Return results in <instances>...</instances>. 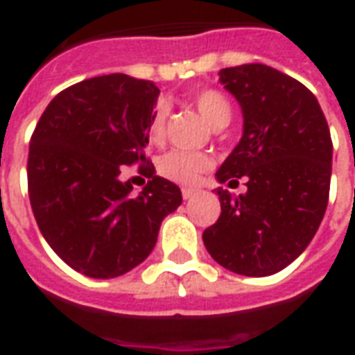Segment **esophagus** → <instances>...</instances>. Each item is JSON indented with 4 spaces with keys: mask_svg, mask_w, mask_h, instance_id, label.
Listing matches in <instances>:
<instances>
[{
    "mask_svg": "<svg viewBox=\"0 0 355 355\" xmlns=\"http://www.w3.org/2000/svg\"><path fill=\"white\" fill-rule=\"evenodd\" d=\"M195 193H197V189H193V187H183V189H182V197L185 198V200H187V198L193 197Z\"/></svg>",
    "mask_w": 355,
    "mask_h": 355,
    "instance_id": "obj_1",
    "label": "esophagus"
}]
</instances>
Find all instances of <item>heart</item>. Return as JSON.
<instances>
[{
    "instance_id": "obj_1",
    "label": "heart",
    "mask_w": 355,
    "mask_h": 355,
    "mask_svg": "<svg viewBox=\"0 0 355 355\" xmlns=\"http://www.w3.org/2000/svg\"><path fill=\"white\" fill-rule=\"evenodd\" d=\"M191 103L198 110V114L214 128L227 124L233 114L230 99L220 89H214V87H206V89L193 93ZM166 118H168V109L164 103H158L149 120V139L153 143H160L164 139ZM210 168H212V158L208 155L183 149L168 150L166 155L158 158L157 164L158 173L162 178L170 182L183 183V185L195 183Z\"/></svg>"
}]
</instances>
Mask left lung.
Here are the masks:
<instances>
[{"instance_id": "obj_1", "label": "left lung", "mask_w": 355, "mask_h": 355, "mask_svg": "<svg viewBox=\"0 0 355 355\" xmlns=\"http://www.w3.org/2000/svg\"><path fill=\"white\" fill-rule=\"evenodd\" d=\"M220 80L241 103L245 132L216 175L230 185L246 178L248 191L218 189L222 214L202 241L225 270L266 277L304 252L325 216L331 132L315 95L279 70L241 64Z\"/></svg>"}]
</instances>
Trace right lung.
Here are the masks:
<instances>
[{
	"label": "right lung",
	"mask_w": 355,
	"mask_h": 355,
	"mask_svg": "<svg viewBox=\"0 0 355 355\" xmlns=\"http://www.w3.org/2000/svg\"><path fill=\"white\" fill-rule=\"evenodd\" d=\"M157 97L150 80L89 78L62 89L32 133L26 172L37 227L62 262L87 277L139 266L164 216L182 205L180 187L155 175L145 157ZM133 164L151 178L139 196L119 182Z\"/></svg>",
	"instance_id": "1"
}]
</instances>
